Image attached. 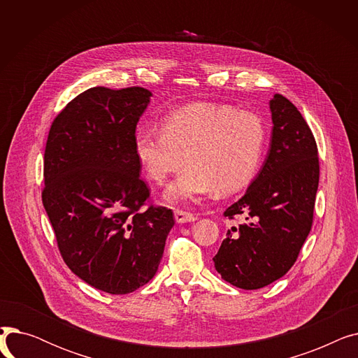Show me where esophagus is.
I'll return each mask as SVG.
<instances>
[{
    "label": "esophagus",
    "instance_id": "34e87169",
    "mask_svg": "<svg viewBox=\"0 0 358 358\" xmlns=\"http://www.w3.org/2000/svg\"><path fill=\"white\" fill-rule=\"evenodd\" d=\"M174 217L178 223H187V222H194L197 219V216L192 212H187V210H181V209H177L174 212Z\"/></svg>",
    "mask_w": 358,
    "mask_h": 358
}]
</instances>
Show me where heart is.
<instances>
[{"label":"heart","mask_w":358,"mask_h":358,"mask_svg":"<svg viewBox=\"0 0 358 358\" xmlns=\"http://www.w3.org/2000/svg\"><path fill=\"white\" fill-rule=\"evenodd\" d=\"M267 126L251 111L228 104L194 103L165 116L162 130L141 126L135 154L146 176L164 184L187 164L165 192L171 203L220 192H239L255 178L267 146Z\"/></svg>","instance_id":"1"}]
</instances>
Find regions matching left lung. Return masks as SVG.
I'll return each mask as SVG.
<instances>
[{
	"label": "left lung",
	"instance_id": "1",
	"mask_svg": "<svg viewBox=\"0 0 358 358\" xmlns=\"http://www.w3.org/2000/svg\"><path fill=\"white\" fill-rule=\"evenodd\" d=\"M273 134L267 159L247 193L224 210L231 227L215 267L235 287L255 290L283 277L310 232L319 182L317 146L296 106L281 94L270 101Z\"/></svg>",
	"mask_w": 358,
	"mask_h": 358
}]
</instances>
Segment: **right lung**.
Returning <instances> with one entry per match:
<instances>
[{"label":"right lung","mask_w":358,"mask_h":358,"mask_svg":"<svg viewBox=\"0 0 358 358\" xmlns=\"http://www.w3.org/2000/svg\"><path fill=\"white\" fill-rule=\"evenodd\" d=\"M152 94L142 87H92L52 122L42 201L73 274L110 294L146 285L174 227L171 209L143 208L135 131Z\"/></svg>","instance_id":"obj_1"}]
</instances>
